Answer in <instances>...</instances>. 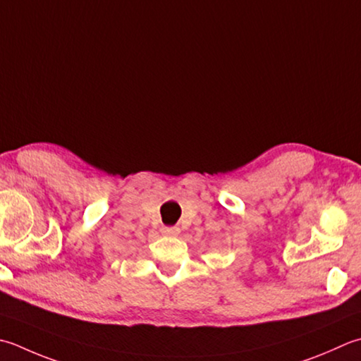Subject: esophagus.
<instances>
[{
  "mask_svg": "<svg viewBox=\"0 0 361 361\" xmlns=\"http://www.w3.org/2000/svg\"><path fill=\"white\" fill-rule=\"evenodd\" d=\"M161 233L166 236H178L180 235V228L178 227H162Z\"/></svg>",
  "mask_w": 361,
  "mask_h": 361,
  "instance_id": "1",
  "label": "esophagus"
}]
</instances>
